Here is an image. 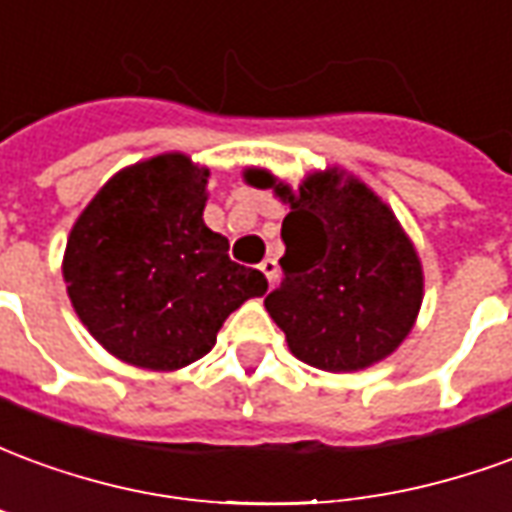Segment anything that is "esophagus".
<instances>
[{
	"instance_id": "esophagus-1",
	"label": "esophagus",
	"mask_w": 512,
	"mask_h": 512,
	"mask_svg": "<svg viewBox=\"0 0 512 512\" xmlns=\"http://www.w3.org/2000/svg\"><path fill=\"white\" fill-rule=\"evenodd\" d=\"M260 271H263V274H266V279L268 282H274V279H277V260H274V257H266V260H263V263H260Z\"/></svg>"
}]
</instances>
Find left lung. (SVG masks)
<instances>
[{"instance_id":"obj_1","label":"left lung","mask_w":512,"mask_h":512,"mask_svg":"<svg viewBox=\"0 0 512 512\" xmlns=\"http://www.w3.org/2000/svg\"><path fill=\"white\" fill-rule=\"evenodd\" d=\"M252 186H274L290 202L282 222V279L266 310L301 362L351 373L395 351L422 304V266L395 213L365 183L340 186L318 172L299 194L263 169Z\"/></svg>"}]
</instances>
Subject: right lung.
Segmentation results:
<instances>
[{
    "mask_svg": "<svg viewBox=\"0 0 512 512\" xmlns=\"http://www.w3.org/2000/svg\"><path fill=\"white\" fill-rule=\"evenodd\" d=\"M208 169L180 153L117 172L73 224L62 274L73 310L128 365L178 370L213 348L266 277L202 222Z\"/></svg>",
    "mask_w": 512,
    "mask_h": 512,
    "instance_id": "obj_1",
    "label": "right lung"
}]
</instances>
